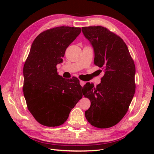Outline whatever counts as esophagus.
<instances>
[{
    "label": "esophagus",
    "instance_id": "obj_1",
    "mask_svg": "<svg viewBox=\"0 0 154 154\" xmlns=\"http://www.w3.org/2000/svg\"><path fill=\"white\" fill-rule=\"evenodd\" d=\"M85 84V81H81V80H80V85H81V86L83 87Z\"/></svg>",
    "mask_w": 154,
    "mask_h": 154
}]
</instances>
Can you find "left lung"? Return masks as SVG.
I'll return each instance as SVG.
<instances>
[{
	"label": "left lung",
	"instance_id": "left-lung-1",
	"mask_svg": "<svg viewBox=\"0 0 154 154\" xmlns=\"http://www.w3.org/2000/svg\"><path fill=\"white\" fill-rule=\"evenodd\" d=\"M82 32L93 47L94 63L104 71L97 87L90 83L83 87V95L91 100L85 115L92 126L108 128L128 110L136 91L135 64L125 42L109 29L88 26Z\"/></svg>",
	"mask_w": 154,
	"mask_h": 154
}]
</instances>
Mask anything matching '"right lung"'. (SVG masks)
Returning <instances> with one entry per match:
<instances>
[{
	"label": "right lung",
	"instance_id": "1",
	"mask_svg": "<svg viewBox=\"0 0 154 154\" xmlns=\"http://www.w3.org/2000/svg\"><path fill=\"white\" fill-rule=\"evenodd\" d=\"M81 32L79 27H55L42 32L32 44L23 69V93L28 110L42 125L63 124L83 97L79 80L64 79L56 67Z\"/></svg>",
	"mask_w": 154,
	"mask_h": 154
}]
</instances>
